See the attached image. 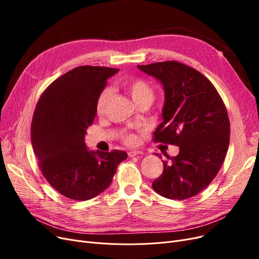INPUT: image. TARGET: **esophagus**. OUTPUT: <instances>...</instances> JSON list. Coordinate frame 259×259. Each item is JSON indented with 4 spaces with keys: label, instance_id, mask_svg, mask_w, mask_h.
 I'll return each instance as SVG.
<instances>
[{
    "label": "esophagus",
    "instance_id": "34e87169",
    "mask_svg": "<svg viewBox=\"0 0 259 259\" xmlns=\"http://www.w3.org/2000/svg\"><path fill=\"white\" fill-rule=\"evenodd\" d=\"M140 154H142V152L141 151H129L128 152V155L130 156V157H134V156H137V155H140Z\"/></svg>",
    "mask_w": 259,
    "mask_h": 259
}]
</instances>
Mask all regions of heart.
<instances>
[{
    "mask_svg": "<svg viewBox=\"0 0 259 259\" xmlns=\"http://www.w3.org/2000/svg\"><path fill=\"white\" fill-rule=\"evenodd\" d=\"M124 88L126 89L131 99L137 105L144 102L151 103V101L153 100V97H154L153 88L145 79H142V78L128 79L124 83ZM111 94H112L111 90L109 88L103 90L102 93L100 94L97 102V111L99 114H102L105 112L109 102H110ZM122 139H124V142L127 145H134L138 142L137 137L130 132H126L124 134V137H122Z\"/></svg>",
    "mask_w": 259,
    "mask_h": 259,
    "instance_id": "b5f03b06",
    "label": "heart"
}]
</instances>
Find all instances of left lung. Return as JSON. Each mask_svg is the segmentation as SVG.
Wrapping results in <instances>:
<instances>
[{
	"label": "left lung",
	"mask_w": 259,
	"mask_h": 259,
	"mask_svg": "<svg viewBox=\"0 0 259 259\" xmlns=\"http://www.w3.org/2000/svg\"><path fill=\"white\" fill-rule=\"evenodd\" d=\"M158 79L165 91L162 122L153 133L155 143L180 147L164 161V171L152 183L159 195L184 200L202 191L225 160L230 142L226 106L211 81L194 68L176 61L139 65ZM158 155V153H156Z\"/></svg>",
	"instance_id": "obj_1"
}]
</instances>
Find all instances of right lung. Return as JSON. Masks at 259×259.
<instances>
[{
  "label": "right lung",
  "mask_w": 259,
  "mask_h": 259,
  "mask_svg": "<svg viewBox=\"0 0 259 259\" xmlns=\"http://www.w3.org/2000/svg\"><path fill=\"white\" fill-rule=\"evenodd\" d=\"M117 71L109 67H76L52 81L35 107L31 122L34 154L44 178L67 198L98 196L127 158L120 150L89 151L84 142L97 115L100 94Z\"/></svg>",
  "instance_id": "obj_1"
}]
</instances>
